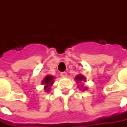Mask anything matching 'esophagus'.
<instances>
[{"label": "esophagus", "mask_w": 127, "mask_h": 127, "mask_svg": "<svg viewBox=\"0 0 127 127\" xmlns=\"http://www.w3.org/2000/svg\"><path fill=\"white\" fill-rule=\"evenodd\" d=\"M60 75H61V76H62V78H66L67 75H67V73L65 72V71H64V72H61V74H60Z\"/></svg>", "instance_id": "34e87169"}]
</instances>
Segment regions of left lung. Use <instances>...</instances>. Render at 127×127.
<instances>
[{
  "instance_id": "8db88e82",
  "label": "left lung",
  "mask_w": 127,
  "mask_h": 127,
  "mask_svg": "<svg viewBox=\"0 0 127 127\" xmlns=\"http://www.w3.org/2000/svg\"><path fill=\"white\" fill-rule=\"evenodd\" d=\"M75 81H76V83L77 84H78V88H81L80 89L81 90H83V91H85V90H88V88L87 87H85L84 85H83V83L81 82H86V78L84 76V75H82L81 74H78V75L75 76Z\"/></svg>"
}]
</instances>
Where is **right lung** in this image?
<instances>
[{
	"label": "right lung",
	"mask_w": 127,
	"mask_h": 127,
	"mask_svg": "<svg viewBox=\"0 0 127 127\" xmlns=\"http://www.w3.org/2000/svg\"><path fill=\"white\" fill-rule=\"evenodd\" d=\"M56 77L52 76V75H47L44 78L42 79V85H44V91L46 92H49L51 89V86L53 85V83H54V79H55Z\"/></svg>",
	"instance_id": "obj_1"
}]
</instances>
